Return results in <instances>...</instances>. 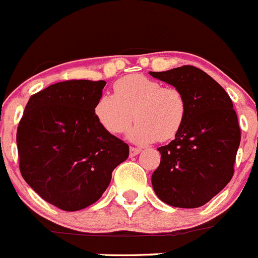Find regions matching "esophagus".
<instances>
[{
    "label": "esophagus",
    "mask_w": 258,
    "mask_h": 258,
    "mask_svg": "<svg viewBox=\"0 0 258 258\" xmlns=\"http://www.w3.org/2000/svg\"><path fill=\"white\" fill-rule=\"evenodd\" d=\"M140 152H142V149H140V148L130 147V155H132V157H134V155H138Z\"/></svg>",
    "instance_id": "34e87169"
}]
</instances>
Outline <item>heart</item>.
I'll return each instance as SVG.
<instances>
[{
    "label": "heart",
    "instance_id": "1",
    "mask_svg": "<svg viewBox=\"0 0 258 258\" xmlns=\"http://www.w3.org/2000/svg\"><path fill=\"white\" fill-rule=\"evenodd\" d=\"M187 100L175 86L133 74L114 84V95L103 94L96 100V120L110 134H120L135 119L126 133L132 142L148 144L168 142L177 137L187 116Z\"/></svg>",
    "mask_w": 258,
    "mask_h": 258
}]
</instances>
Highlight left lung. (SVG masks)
<instances>
[{
    "label": "left lung",
    "instance_id": "left-lung-1",
    "mask_svg": "<svg viewBox=\"0 0 258 258\" xmlns=\"http://www.w3.org/2000/svg\"><path fill=\"white\" fill-rule=\"evenodd\" d=\"M150 75L179 89L187 116L174 140L159 147L160 164L152 185L172 207L197 208L210 202L229 183L241 142L231 98L215 79L190 65Z\"/></svg>",
    "mask_w": 258,
    "mask_h": 258
}]
</instances>
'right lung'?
I'll return each mask as SVG.
<instances>
[{
	"label": "right lung",
	"mask_w": 258,
	"mask_h": 258,
	"mask_svg": "<svg viewBox=\"0 0 258 258\" xmlns=\"http://www.w3.org/2000/svg\"><path fill=\"white\" fill-rule=\"evenodd\" d=\"M106 81L68 80L32 95L17 129L20 170L46 202L68 212L103 196L129 147L96 120Z\"/></svg>",
	"instance_id": "add662e5"
}]
</instances>
